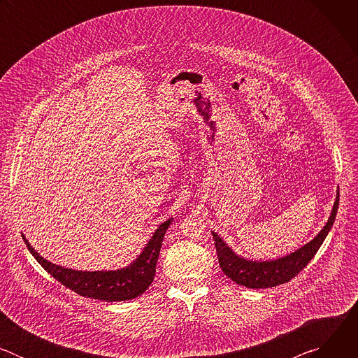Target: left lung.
<instances>
[{
	"instance_id": "obj_1",
	"label": "left lung",
	"mask_w": 358,
	"mask_h": 358,
	"mask_svg": "<svg viewBox=\"0 0 358 358\" xmlns=\"http://www.w3.org/2000/svg\"><path fill=\"white\" fill-rule=\"evenodd\" d=\"M338 198H340V192L337 191L331 215L327 224L324 225V228L319 232V235L309 243H306L304 246L297 249L296 252L276 261H271V262L246 261L238 257L236 253H234V250L228 248V245L215 232H213L218 261L222 272L228 278H231L235 283L250 287V289L275 287L289 282L303 268L308 266V264L312 261V258L322 246L323 241L326 239L336 220V214L338 210Z\"/></svg>"
}]
</instances>
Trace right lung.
Masks as SVG:
<instances>
[{
    "mask_svg": "<svg viewBox=\"0 0 358 358\" xmlns=\"http://www.w3.org/2000/svg\"><path fill=\"white\" fill-rule=\"evenodd\" d=\"M171 221L173 220L170 218L157 228L147 246L140 253V257L130 266L109 272H82L54 265L35 252L25 236L22 238L32 257L41 264V266L68 289L90 299L122 301L143 294L155 279L162 242Z\"/></svg>",
    "mask_w": 358,
    "mask_h": 358,
    "instance_id": "obj_1",
    "label": "right lung"
}]
</instances>
